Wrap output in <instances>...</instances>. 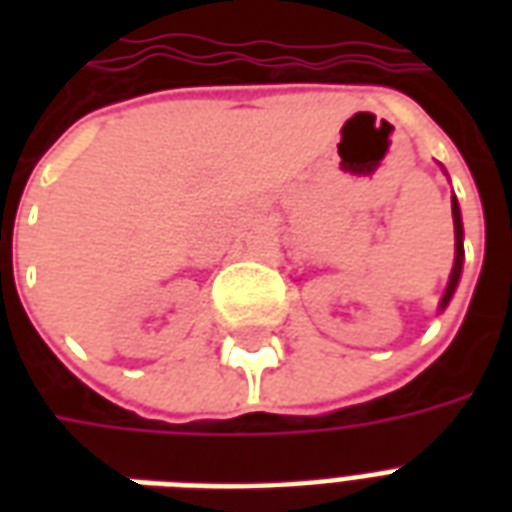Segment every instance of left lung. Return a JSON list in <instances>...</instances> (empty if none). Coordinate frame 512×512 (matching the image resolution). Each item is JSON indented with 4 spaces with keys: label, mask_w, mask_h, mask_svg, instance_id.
<instances>
[{
    "label": "left lung",
    "mask_w": 512,
    "mask_h": 512,
    "mask_svg": "<svg viewBox=\"0 0 512 512\" xmlns=\"http://www.w3.org/2000/svg\"><path fill=\"white\" fill-rule=\"evenodd\" d=\"M452 224H455V263H452V274L450 282H447V290H444V296H441L439 310H444L447 304H450L452 293L458 288V279H461L463 271V222H461V208H458V200L452 197Z\"/></svg>",
    "instance_id": "1"
}]
</instances>
